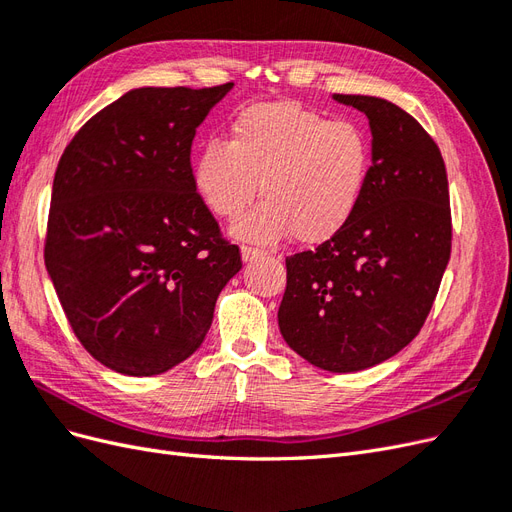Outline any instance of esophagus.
Segmentation results:
<instances>
[{
    "instance_id": "34e87169",
    "label": "esophagus",
    "mask_w": 512,
    "mask_h": 512,
    "mask_svg": "<svg viewBox=\"0 0 512 512\" xmlns=\"http://www.w3.org/2000/svg\"><path fill=\"white\" fill-rule=\"evenodd\" d=\"M265 254H267V252L260 250V247H252V245H243V247H241V256H243L245 262L256 260V258H260V256H265Z\"/></svg>"
}]
</instances>
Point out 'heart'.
I'll return each mask as SVG.
<instances>
[{
  "label": "heart",
  "mask_w": 512,
  "mask_h": 512,
  "mask_svg": "<svg viewBox=\"0 0 512 512\" xmlns=\"http://www.w3.org/2000/svg\"><path fill=\"white\" fill-rule=\"evenodd\" d=\"M374 166L367 130L329 119L297 100L258 102L232 117L228 141L211 138L192 162L196 194L222 220H237L241 239L305 245L333 239L359 211ZM261 185L258 186L257 183Z\"/></svg>",
  "instance_id": "heart-1"
}]
</instances>
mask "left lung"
I'll return each mask as SVG.
<instances>
[{
    "instance_id": "1",
    "label": "left lung",
    "mask_w": 512,
    "mask_h": 512,
    "mask_svg": "<svg viewBox=\"0 0 512 512\" xmlns=\"http://www.w3.org/2000/svg\"><path fill=\"white\" fill-rule=\"evenodd\" d=\"M367 115L374 166L350 224L316 250L286 258L277 312L307 363L348 374L406 348L425 324L451 258V198L442 153L389 100L335 94Z\"/></svg>"
}]
</instances>
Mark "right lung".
<instances>
[{"label": "right lung", "mask_w": 512, "mask_h": 512, "mask_svg": "<svg viewBox=\"0 0 512 512\" xmlns=\"http://www.w3.org/2000/svg\"><path fill=\"white\" fill-rule=\"evenodd\" d=\"M230 89H132L59 158L44 265L76 339L117 374H164L194 354L243 267L190 162L196 128Z\"/></svg>", "instance_id": "obj_1"}]
</instances>
